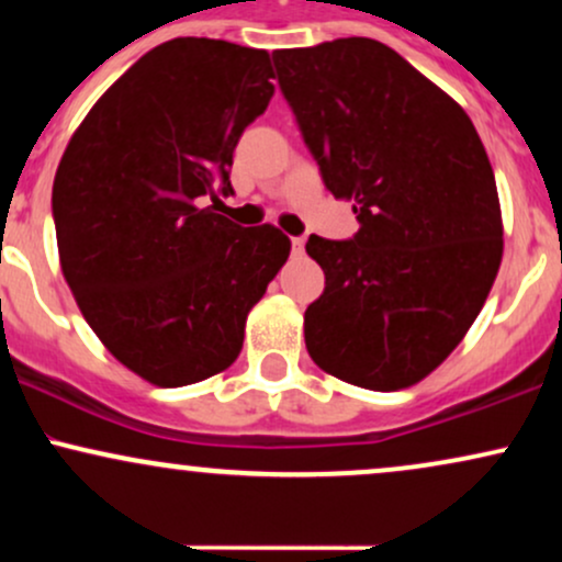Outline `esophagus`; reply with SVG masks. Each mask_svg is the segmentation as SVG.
<instances>
[{
  "label": "esophagus",
  "instance_id": "1",
  "mask_svg": "<svg viewBox=\"0 0 562 562\" xmlns=\"http://www.w3.org/2000/svg\"><path fill=\"white\" fill-rule=\"evenodd\" d=\"M290 245H293V254L295 256L303 254V237H293V240H290Z\"/></svg>",
  "mask_w": 562,
  "mask_h": 562
}]
</instances>
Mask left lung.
I'll use <instances>...</instances> for the list:
<instances>
[{
  "label": "left lung",
  "instance_id": "1",
  "mask_svg": "<svg viewBox=\"0 0 562 562\" xmlns=\"http://www.w3.org/2000/svg\"><path fill=\"white\" fill-rule=\"evenodd\" d=\"M301 137L335 198L353 200L351 240L312 235L325 272L303 335L330 375L396 391L465 338L502 261L492 164L447 92L375 38L272 53Z\"/></svg>",
  "mask_w": 562,
  "mask_h": 562
}]
</instances>
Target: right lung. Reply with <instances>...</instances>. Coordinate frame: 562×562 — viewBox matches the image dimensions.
Listing matches in <instances>:
<instances>
[{
	"mask_svg": "<svg viewBox=\"0 0 562 562\" xmlns=\"http://www.w3.org/2000/svg\"><path fill=\"white\" fill-rule=\"evenodd\" d=\"M269 79L267 49L171 38L97 100L57 166L68 288L108 351L164 389L235 362L245 317L288 261L272 224L245 229L205 205L232 195V153L267 111Z\"/></svg>",
	"mask_w": 562,
	"mask_h": 562,
	"instance_id": "1",
	"label": "right lung"
}]
</instances>
